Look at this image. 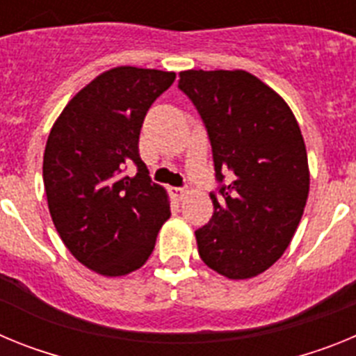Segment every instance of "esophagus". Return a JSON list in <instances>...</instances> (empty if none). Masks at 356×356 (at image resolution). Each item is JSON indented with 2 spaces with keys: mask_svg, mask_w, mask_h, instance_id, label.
I'll return each mask as SVG.
<instances>
[{
  "mask_svg": "<svg viewBox=\"0 0 356 356\" xmlns=\"http://www.w3.org/2000/svg\"><path fill=\"white\" fill-rule=\"evenodd\" d=\"M169 193H171V196L175 197L176 201H181L185 196H187V191H185V188H180V187H171L169 188Z\"/></svg>",
  "mask_w": 356,
  "mask_h": 356,
  "instance_id": "34e87169",
  "label": "esophagus"
}]
</instances>
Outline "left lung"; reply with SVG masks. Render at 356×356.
<instances>
[{"label":"left lung","mask_w":356,"mask_h":356,"mask_svg":"<svg viewBox=\"0 0 356 356\" xmlns=\"http://www.w3.org/2000/svg\"><path fill=\"white\" fill-rule=\"evenodd\" d=\"M212 144L213 216L196 229L201 260L229 280L267 271L285 253L310 188L307 147L291 106L260 78L235 71H181Z\"/></svg>","instance_id":"left-lung-1"}]
</instances>
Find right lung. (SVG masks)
<instances>
[{
  "label": "right lung",
  "instance_id": "1",
  "mask_svg": "<svg viewBox=\"0 0 356 356\" xmlns=\"http://www.w3.org/2000/svg\"><path fill=\"white\" fill-rule=\"evenodd\" d=\"M175 78L159 69H108L72 96L49 131L42 178L53 225L97 275L140 269L171 217L165 188L149 180L139 156V135L151 103ZM130 165L138 172L124 177Z\"/></svg>",
  "mask_w": 356,
  "mask_h": 356
}]
</instances>
